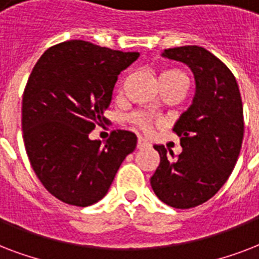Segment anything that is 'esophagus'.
<instances>
[{"label": "esophagus", "instance_id": "esophagus-1", "mask_svg": "<svg viewBox=\"0 0 259 259\" xmlns=\"http://www.w3.org/2000/svg\"><path fill=\"white\" fill-rule=\"evenodd\" d=\"M150 146V143H148V140H146L144 138H142V136H139V139H138V148H146Z\"/></svg>", "mask_w": 259, "mask_h": 259}]
</instances>
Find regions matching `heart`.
Listing matches in <instances>:
<instances>
[{
    "label": "heart",
    "instance_id": "heart-1",
    "mask_svg": "<svg viewBox=\"0 0 259 259\" xmlns=\"http://www.w3.org/2000/svg\"><path fill=\"white\" fill-rule=\"evenodd\" d=\"M159 79H174V81H185L188 82V77H186L185 73H182L181 70L177 69H170L166 70L163 73H161L159 75ZM134 121H135L138 125L143 128V130H148L150 128V120L143 115H136L134 116Z\"/></svg>",
    "mask_w": 259,
    "mask_h": 259
}]
</instances>
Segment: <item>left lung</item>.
I'll use <instances>...</instances> for the list:
<instances>
[{
    "label": "left lung",
    "instance_id": "1",
    "mask_svg": "<svg viewBox=\"0 0 259 259\" xmlns=\"http://www.w3.org/2000/svg\"><path fill=\"white\" fill-rule=\"evenodd\" d=\"M162 57L185 63L196 90L173 127L182 152L174 157L155 144L161 162L150 182L161 201L188 209L213 197L235 167L244 131L242 98L234 74L205 48H169Z\"/></svg>",
    "mask_w": 259,
    "mask_h": 259
}]
</instances>
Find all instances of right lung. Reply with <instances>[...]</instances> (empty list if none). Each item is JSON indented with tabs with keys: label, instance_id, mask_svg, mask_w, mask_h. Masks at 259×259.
<instances>
[{
	"label": "right lung",
	"instance_id": "obj_1",
	"mask_svg": "<svg viewBox=\"0 0 259 259\" xmlns=\"http://www.w3.org/2000/svg\"><path fill=\"white\" fill-rule=\"evenodd\" d=\"M138 58L70 40L48 48L32 70L21 109L24 144L40 182L61 201H100L136 148L134 132H112L104 144L89 134L111 105L117 75Z\"/></svg>",
	"mask_w": 259,
	"mask_h": 259
}]
</instances>
